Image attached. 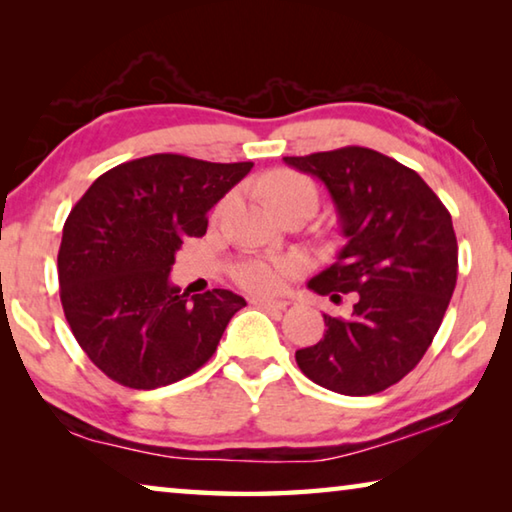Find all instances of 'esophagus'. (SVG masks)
<instances>
[{
  "mask_svg": "<svg viewBox=\"0 0 512 512\" xmlns=\"http://www.w3.org/2000/svg\"><path fill=\"white\" fill-rule=\"evenodd\" d=\"M253 305L262 307V309L282 311V309H287L289 302H287V300H282V298H253Z\"/></svg>",
  "mask_w": 512,
  "mask_h": 512,
  "instance_id": "1",
  "label": "esophagus"
}]
</instances>
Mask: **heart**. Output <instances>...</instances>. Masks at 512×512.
<instances>
[{
    "mask_svg": "<svg viewBox=\"0 0 512 512\" xmlns=\"http://www.w3.org/2000/svg\"><path fill=\"white\" fill-rule=\"evenodd\" d=\"M264 196L273 207L291 196H316L314 185L296 171H275L264 180ZM302 271L298 257H253L235 266V280L250 293H275Z\"/></svg>",
    "mask_w": 512,
    "mask_h": 512,
    "instance_id": "1",
    "label": "heart"
}]
</instances>
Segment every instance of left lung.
I'll use <instances>...</instances> for the list:
<instances>
[{"mask_svg":"<svg viewBox=\"0 0 512 512\" xmlns=\"http://www.w3.org/2000/svg\"><path fill=\"white\" fill-rule=\"evenodd\" d=\"M332 196L345 246L309 280L334 302L352 293L350 318H325V336L296 352L298 368L327 391L372 395L418 366L456 287L452 214L415 173L363 146L284 158Z\"/></svg>","mask_w":512,"mask_h":512,"instance_id":"1","label":"left lung"}]
</instances>
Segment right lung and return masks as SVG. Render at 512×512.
Returning a JSON list of instances; mask_svg holds the SVG:
<instances>
[{
  "instance_id": "right-lung-1",
  "label": "right lung",
  "mask_w": 512,
  "mask_h": 512,
  "mask_svg": "<svg viewBox=\"0 0 512 512\" xmlns=\"http://www.w3.org/2000/svg\"><path fill=\"white\" fill-rule=\"evenodd\" d=\"M250 169L155 153L112 167L72 207L58 250L60 302L103 375L153 391L212 357L246 300L228 289L189 298L169 273L183 239L205 235L207 212Z\"/></svg>"
}]
</instances>
